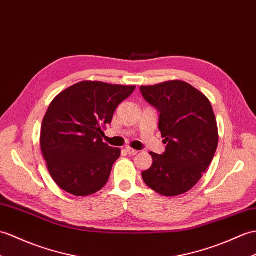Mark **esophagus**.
<instances>
[{"label": "esophagus", "instance_id": "34e87169", "mask_svg": "<svg viewBox=\"0 0 256 256\" xmlns=\"http://www.w3.org/2000/svg\"><path fill=\"white\" fill-rule=\"evenodd\" d=\"M126 152L128 154V155H130V156H135L136 154L138 152V150H133V148H130V147H126Z\"/></svg>", "mask_w": 256, "mask_h": 256}]
</instances>
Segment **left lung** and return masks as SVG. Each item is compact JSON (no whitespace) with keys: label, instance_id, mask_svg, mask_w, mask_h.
<instances>
[{"label":"left lung","instance_id":"8db88e82","mask_svg":"<svg viewBox=\"0 0 256 256\" xmlns=\"http://www.w3.org/2000/svg\"><path fill=\"white\" fill-rule=\"evenodd\" d=\"M148 104L159 111V130L167 144L162 155L150 152L152 167L142 172L147 186L160 195L190 191L210 167L218 146V128L210 101L192 85L169 80L140 86Z\"/></svg>","mask_w":256,"mask_h":256}]
</instances>
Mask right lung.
Listing matches in <instances>:
<instances>
[{
  "mask_svg": "<svg viewBox=\"0 0 256 256\" xmlns=\"http://www.w3.org/2000/svg\"><path fill=\"white\" fill-rule=\"evenodd\" d=\"M135 86L85 80L52 100L41 126L40 146L52 179L65 192L87 196L108 182L118 148L104 142L102 128Z\"/></svg>",
  "mask_w": 256,
  "mask_h": 256,
  "instance_id": "obj_1",
  "label": "right lung"
}]
</instances>
